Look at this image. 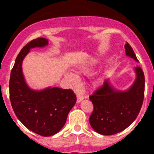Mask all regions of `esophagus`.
<instances>
[{
  "instance_id": "1",
  "label": "esophagus",
  "mask_w": 154,
  "mask_h": 154,
  "mask_svg": "<svg viewBox=\"0 0 154 154\" xmlns=\"http://www.w3.org/2000/svg\"><path fill=\"white\" fill-rule=\"evenodd\" d=\"M83 99H84V96H80V95H78V96H77V103H81Z\"/></svg>"
}]
</instances>
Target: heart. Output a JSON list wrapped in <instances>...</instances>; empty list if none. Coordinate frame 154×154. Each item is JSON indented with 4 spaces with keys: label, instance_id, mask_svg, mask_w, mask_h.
Returning <instances> with one entry per match:
<instances>
[{
    "label": "heart",
    "instance_id": "heart-1",
    "mask_svg": "<svg viewBox=\"0 0 154 154\" xmlns=\"http://www.w3.org/2000/svg\"><path fill=\"white\" fill-rule=\"evenodd\" d=\"M91 69H89V68H85V69H83V70H82V72L85 73V74H87V73H89V72H90ZM99 81H96V83H97Z\"/></svg>",
    "mask_w": 154,
    "mask_h": 154
}]
</instances>
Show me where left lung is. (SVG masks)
<instances>
[{
	"label": "left lung",
	"mask_w": 154,
	"mask_h": 154,
	"mask_svg": "<svg viewBox=\"0 0 154 154\" xmlns=\"http://www.w3.org/2000/svg\"><path fill=\"white\" fill-rule=\"evenodd\" d=\"M126 56L139 62L131 46L125 44ZM135 81L126 90H119L109 79L89 96L94 106L89 123L96 132L102 135H113L130 126L137 117L144 97L145 79L140 67L133 69Z\"/></svg>",
	"instance_id": "obj_1"
}]
</instances>
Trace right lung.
<instances>
[{
	"label": "right lung",
	"instance_id": "1",
	"mask_svg": "<svg viewBox=\"0 0 154 154\" xmlns=\"http://www.w3.org/2000/svg\"><path fill=\"white\" fill-rule=\"evenodd\" d=\"M48 45V39L39 38L24 46L16 58L9 82L11 103L17 119L28 130L43 137L55 135L62 130L76 103L71 89L49 86L36 90L27 83L22 71L24 58L31 48Z\"/></svg>",
	"mask_w": 154,
	"mask_h": 154
}]
</instances>
